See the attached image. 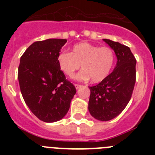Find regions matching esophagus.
I'll list each match as a JSON object with an SVG mask.
<instances>
[{
	"label": "esophagus",
	"instance_id": "esophagus-1",
	"mask_svg": "<svg viewBox=\"0 0 155 155\" xmlns=\"http://www.w3.org/2000/svg\"><path fill=\"white\" fill-rule=\"evenodd\" d=\"M74 86H75V87H76V89H79V88L81 87V84H75Z\"/></svg>",
	"mask_w": 155,
	"mask_h": 155
}]
</instances>
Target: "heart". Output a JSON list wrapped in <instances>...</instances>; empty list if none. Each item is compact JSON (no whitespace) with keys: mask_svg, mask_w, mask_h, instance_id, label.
<instances>
[{"mask_svg":"<svg viewBox=\"0 0 155 155\" xmlns=\"http://www.w3.org/2000/svg\"><path fill=\"white\" fill-rule=\"evenodd\" d=\"M114 63V52L110 47H98L85 42L74 45L71 53L61 52L57 55L59 68L66 76L73 77L81 65L83 70L76 78L81 81L91 78L93 83H98L106 78Z\"/></svg>","mask_w":155,"mask_h":155,"instance_id":"obj_1","label":"heart"}]
</instances>
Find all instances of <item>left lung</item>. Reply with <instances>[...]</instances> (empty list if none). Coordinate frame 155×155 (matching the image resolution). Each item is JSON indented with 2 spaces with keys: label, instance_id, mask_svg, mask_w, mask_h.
<instances>
[{
  "label": "left lung",
  "instance_id": "obj_1",
  "mask_svg": "<svg viewBox=\"0 0 155 155\" xmlns=\"http://www.w3.org/2000/svg\"><path fill=\"white\" fill-rule=\"evenodd\" d=\"M116 53L113 71L98 84L89 87L88 110L100 121H109L123 112L130 100L136 82L137 61L130 49L120 42L104 39Z\"/></svg>",
  "mask_w": 155,
  "mask_h": 155
}]
</instances>
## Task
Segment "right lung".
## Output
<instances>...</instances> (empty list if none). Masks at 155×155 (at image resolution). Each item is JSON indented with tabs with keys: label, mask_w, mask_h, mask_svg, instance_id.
Returning a JSON list of instances; mask_svg holds the SVG:
<instances>
[{
	"label": "right lung",
	"mask_w": 155,
	"mask_h": 155,
	"mask_svg": "<svg viewBox=\"0 0 155 155\" xmlns=\"http://www.w3.org/2000/svg\"><path fill=\"white\" fill-rule=\"evenodd\" d=\"M67 39L33 42L20 59L18 78L20 90L31 113L46 123L64 118L76 93L73 84L59 68L57 55Z\"/></svg>",
	"instance_id": "1"
}]
</instances>
